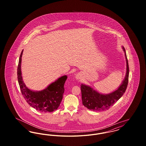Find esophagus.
<instances>
[{"mask_svg": "<svg viewBox=\"0 0 146 146\" xmlns=\"http://www.w3.org/2000/svg\"><path fill=\"white\" fill-rule=\"evenodd\" d=\"M76 79H78V80H80V79H81V78H82L81 74H80V73H78V74H76Z\"/></svg>", "mask_w": 146, "mask_h": 146, "instance_id": "1", "label": "esophagus"}]
</instances>
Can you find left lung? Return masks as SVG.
Segmentation results:
<instances>
[{"label": "left lung", "instance_id": "left-lung-1", "mask_svg": "<svg viewBox=\"0 0 146 146\" xmlns=\"http://www.w3.org/2000/svg\"><path fill=\"white\" fill-rule=\"evenodd\" d=\"M125 52L126 61V73L125 79L117 90L108 94H101L94 90L90 86L82 84L80 86L82 91V102L88 109L94 111H104L109 109L121 97L127 86L129 74V68L125 50L123 47Z\"/></svg>", "mask_w": 146, "mask_h": 146}]
</instances>
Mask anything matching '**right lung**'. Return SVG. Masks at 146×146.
<instances>
[{
	"mask_svg": "<svg viewBox=\"0 0 146 146\" xmlns=\"http://www.w3.org/2000/svg\"><path fill=\"white\" fill-rule=\"evenodd\" d=\"M20 56L17 67V79L22 94L28 104L36 110L42 112H51L56 110L61 104L64 93V85L67 79V76L59 78L55 82L39 91L31 90L24 83L21 74V57Z\"/></svg>",
	"mask_w": 146,
	"mask_h": 146,
	"instance_id": "1",
	"label": "right lung"
}]
</instances>
